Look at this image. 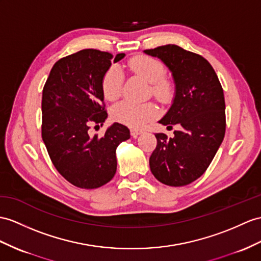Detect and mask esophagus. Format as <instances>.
Returning a JSON list of instances; mask_svg holds the SVG:
<instances>
[{"instance_id": "1", "label": "esophagus", "mask_w": 261, "mask_h": 261, "mask_svg": "<svg viewBox=\"0 0 261 261\" xmlns=\"http://www.w3.org/2000/svg\"><path fill=\"white\" fill-rule=\"evenodd\" d=\"M143 130H139V129H136V128H133V129H130V135L133 136V137H137L138 135H141V134H143Z\"/></svg>"}]
</instances>
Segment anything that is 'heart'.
I'll return each instance as SVG.
<instances>
[{
  "label": "heart",
  "instance_id": "1",
  "mask_svg": "<svg viewBox=\"0 0 261 261\" xmlns=\"http://www.w3.org/2000/svg\"><path fill=\"white\" fill-rule=\"evenodd\" d=\"M132 72L141 75L151 84V94L160 101H167L173 95V86L165 80V67L162 63L149 56H136L128 62ZM124 77L117 67H112L104 75L101 81V91L106 99L115 100L122 93ZM157 115L154 104H136L129 100H123L114 106L112 116L116 122L132 127H142Z\"/></svg>",
  "mask_w": 261,
  "mask_h": 261
}]
</instances>
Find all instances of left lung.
<instances>
[{
  "mask_svg": "<svg viewBox=\"0 0 261 261\" xmlns=\"http://www.w3.org/2000/svg\"><path fill=\"white\" fill-rule=\"evenodd\" d=\"M168 67L175 84L173 101L158 123L179 124L173 138L157 133L149 167L157 180L180 187L205 173L226 130L224 91L213 66L204 57L174 44L145 49Z\"/></svg>",
  "mask_w": 261,
  "mask_h": 261,
  "instance_id": "left-lung-1",
  "label": "left lung"
}]
</instances>
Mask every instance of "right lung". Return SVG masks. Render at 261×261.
I'll list each match as a JSON object with an SVG mask.
<instances>
[{
  "instance_id": "add662e5",
  "label": "right lung",
  "mask_w": 261,
  "mask_h": 261,
  "mask_svg": "<svg viewBox=\"0 0 261 261\" xmlns=\"http://www.w3.org/2000/svg\"><path fill=\"white\" fill-rule=\"evenodd\" d=\"M124 57L82 49L57 61L44 85L43 142L57 171L76 187L94 189L109 182L116 173V148L130 137L119 123L112 124L103 137L88 134L91 123L103 125L107 118L104 75Z\"/></svg>"
}]
</instances>
